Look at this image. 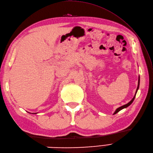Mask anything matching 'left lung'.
I'll list each match as a JSON object with an SVG mask.
<instances>
[{"instance_id": "8db88e82", "label": "left lung", "mask_w": 153, "mask_h": 153, "mask_svg": "<svg viewBox=\"0 0 153 153\" xmlns=\"http://www.w3.org/2000/svg\"><path fill=\"white\" fill-rule=\"evenodd\" d=\"M139 83H140V77L139 76V79H138V85H137V89H136V92H135V95H134V97H133V99H132L130 100V101H129L128 103H127L126 105H123V106H120V107H119V108H117V109L115 110V112H114V114H116V113H118L119 111H120V110H122V109H123V108H126L127 107H128L129 105H131V104L133 102H134V99H135V95H136V94H137V91H138V89H139Z\"/></svg>"}]
</instances>
